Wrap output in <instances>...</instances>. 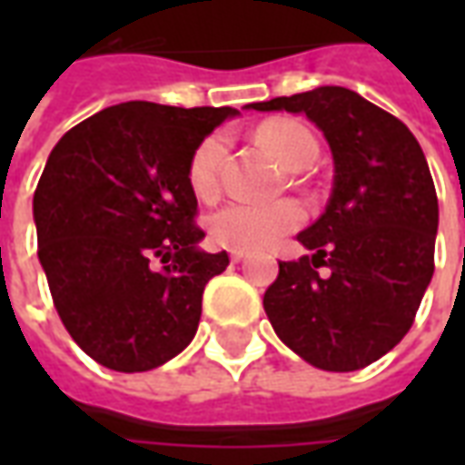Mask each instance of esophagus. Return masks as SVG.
Segmentation results:
<instances>
[{
    "label": "esophagus",
    "mask_w": 465,
    "mask_h": 465,
    "mask_svg": "<svg viewBox=\"0 0 465 465\" xmlns=\"http://www.w3.org/2000/svg\"><path fill=\"white\" fill-rule=\"evenodd\" d=\"M229 256H232L233 263H239V262H243V259H246V252H239V249H233V252L229 253Z\"/></svg>",
    "instance_id": "obj_1"
}]
</instances>
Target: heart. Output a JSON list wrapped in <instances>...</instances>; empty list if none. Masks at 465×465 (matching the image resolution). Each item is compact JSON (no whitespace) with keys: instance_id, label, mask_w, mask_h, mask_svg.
<instances>
[{"instance_id":"b5f03b06","label":"heart","mask_w":465,"mask_h":465,"mask_svg":"<svg viewBox=\"0 0 465 465\" xmlns=\"http://www.w3.org/2000/svg\"><path fill=\"white\" fill-rule=\"evenodd\" d=\"M259 142L293 172L312 166L319 156V139L306 124L296 119H272L259 126ZM226 156V136L222 132L209 134L193 149L189 159V183L196 196L212 199L219 192V172ZM303 222L299 203H253L229 202L209 219V232L219 246L226 249H263L279 242Z\"/></svg>"}]
</instances>
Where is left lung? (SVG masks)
Masks as SVG:
<instances>
[{
	"instance_id": "left-lung-1",
	"label": "left lung",
	"mask_w": 465,
	"mask_h": 465,
	"mask_svg": "<svg viewBox=\"0 0 465 465\" xmlns=\"http://www.w3.org/2000/svg\"><path fill=\"white\" fill-rule=\"evenodd\" d=\"M252 109L306 114L333 153L326 212L299 233L313 253L279 262L266 316L316 369H363L409 333L433 276L439 199L423 149L401 119L343 86Z\"/></svg>"
}]
</instances>
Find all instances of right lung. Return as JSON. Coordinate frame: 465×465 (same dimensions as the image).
<instances>
[{
    "mask_svg": "<svg viewBox=\"0 0 465 465\" xmlns=\"http://www.w3.org/2000/svg\"><path fill=\"white\" fill-rule=\"evenodd\" d=\"M232 106L126 102L59 139L35 192L39 262L86 356L136 373L192 343L203 286L229 253L196 243L189 159Z\"/></svg>",
    "mask_w": 465,
    "mask_h": 465,
    "instance_id": "1",
    "label": "right lung"
}]
</instances>
